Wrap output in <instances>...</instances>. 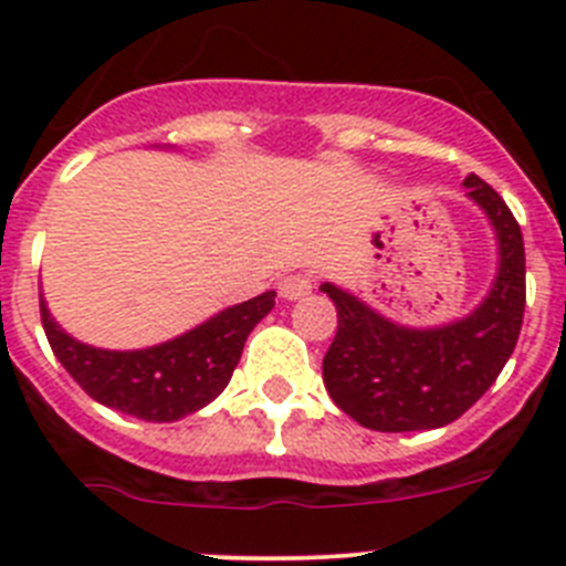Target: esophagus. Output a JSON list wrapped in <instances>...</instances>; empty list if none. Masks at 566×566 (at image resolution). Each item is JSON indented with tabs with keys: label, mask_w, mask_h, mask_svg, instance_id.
Here are the masks:
<instances>
[{
	"label": "esophagus",
	"mask_w": 566,
	"mask_h": 566,
	"mask_svg": "<svg viewBox=\"0 0 566 566\" xmlns=\"http://www.w3.org/2000/svg\"><path fill=\"white\" fill-rule=\"evenodd\" d=\"M314 280L308 274H286L280 280V297L283 300H300L312 292Z\"/></svg>",
	"instance_id": "1"
}]
</instances>
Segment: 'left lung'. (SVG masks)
<instances>
[{
    "mask_svg": "<svg viewBox=\"0 0 566 566\" xmlns=\"http://www.w3.org/2000/svg\"><path fill=\"white\" fill-rule=\"evenodd\" d=\"M464 195L496 234V277L482 303L442 326L394 323L337 283H323L337 306V334L323 357V382L339 411L382 433L433 431L462 417L516 348L524 317V240L493 187L470 172Z\"/></svg>",
    "mask_w": 566,
    "mask_h": 566,
    "instance_id": "8db88e82",
    "label": "left lung"
}]
</instances>
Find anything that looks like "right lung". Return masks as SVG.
<instances>
[{"label":"right lung","instance_id":"right-lung-1","mask_svg":"<svg viewBox=\"0 0 566 566\" xmlns=\"http://www.w3.org/2000/svg\"><path fill=\"white\" fill-rule=\"evenodd\" d=\"M274 297L277 294L266 292L223 308L167 343L113 352L64 332L39 292L44 334L70 377L96 402L147 422H178L221 397L238 368L247 337L272 312Z\"/></svg>","mask_w":566,"mask_h":566}]
</instances>
